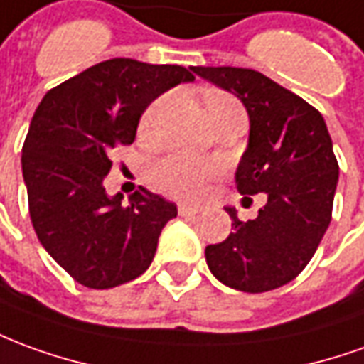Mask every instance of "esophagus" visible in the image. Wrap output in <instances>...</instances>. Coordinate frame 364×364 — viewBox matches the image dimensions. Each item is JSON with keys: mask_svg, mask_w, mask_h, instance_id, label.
Here are the masks:
<instances>
[{"mask_svg": "<svg viewBox=\"0 0 364 364\" xmlns=\"http://www.w3.org/2000/svg\"><path fill=\"white\" fill-rule=\"evenodd\" d=\"M200 213L199 207H191V205H179V215L181 217H197Z\"/></svg>", "mask_w": 364, "mask_h": 364, "instance_id": "34e87169", "label": "esophagus"}]
</instances>
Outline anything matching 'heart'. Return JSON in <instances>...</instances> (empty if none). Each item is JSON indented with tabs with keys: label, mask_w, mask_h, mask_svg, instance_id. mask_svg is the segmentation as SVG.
Wrapping results in <instances>:
<instances>
[{
	"label": "heart",
	"mask_w": 364,
	"mask_h": 364,
	"mask_svg": "<svg viewBox=\"0 0 364 364\" xmlns=\"http://www.w3.org/2000/svg\"><path fill=\"white\" fill-rule=\"evenodd\" d=\"M223 102H236L228 94L210 92L207 96V110ZM165 98H159L151 104L141 116V129L149 132L156 126L159 112L164 108ZM220 171V165L215 159L189 154H171L149 167V179L157 189L169 193L177 199H199L210 179H215Z\"/></svg>",
	"instance_id": "b5f03b06"
}]
</instances>
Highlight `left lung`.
Wrapping results in <instances>:
<instances>
[{
  "mask_svg": "<svg viewBox=\"0 0 364 364\" xmlns=\"http://www.w3.org/2000/svg\"><path fill=\"white\" fill-rule=\"evenodd\" d=\"M193 73L244 104L250 132L236 187L240 195L266 193L252 220L242 223L235 207H225L235 230L205 248L208 270L228 288L270 291L306 268L331 223L339 181L331 136L314 106L258 70L193 67Z\"/></svg>",
  "mask_w": 364,
  "mask_h": 364,
  "instance_id": "obj_1",
  "label": "left lung"
}]
</instances>
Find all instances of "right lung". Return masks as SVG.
I'll use <instances>...</instances> for the list:
<instances>
[{"instance_id": "obj_1", "label": "right lung", "mask_w": 364, "mask_h": 364, "mask_svg": "<svg viewBox=\"0 0 364 364\" xmlns=\"http://www.w3.org/2000/svg\"><path fill=\"white\" fill-rule=\"evenodd\" d=\"M189 68L110 58L43 96L21 151L37 238L68 276L116 288L149 268L177 207L139 187L128 205L108 195V154L134 144L141 114L169 88L193 82Z\"/></svg>"}]
</instances>
